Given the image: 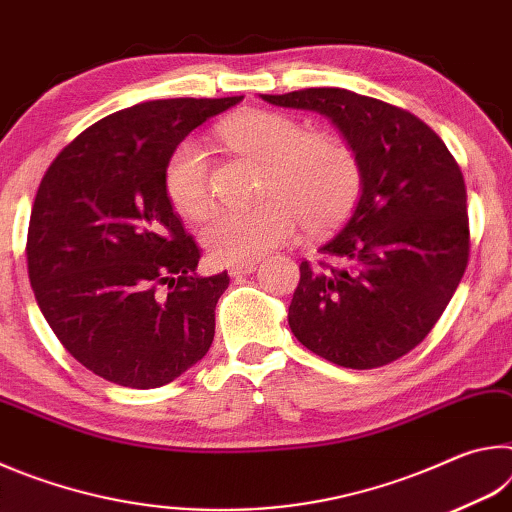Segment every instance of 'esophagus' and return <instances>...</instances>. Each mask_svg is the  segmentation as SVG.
Segmentation results:
<instances>
[{
  "label": "esophagus",
  "mask_w": 512,
  "mask_h": 512,
  "mask_svg": "<svg viewBox=\"0 0 512 512\" xmlns=\"http://www.w3.org/2000/svg\"><path fill=\"white\" fill-rule=\"evenodd\" d=\"M253 271H255V262H241V264H232V266L228 268V273H230L232 277L248 275V273H253Z\"/></svg>",
  "instance_id": "1"
}]
</instances>
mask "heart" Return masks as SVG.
<instances>
[{"mask_svg": "<svg viewBox=\"0 0 512 512\" xmlns=\"http://www.w3.org/2000/svg\"><path fill=\"white\" fill-rule=\"evenodd\" d=\"M232 149L264 162V203L214 212L201 230L219 264H241L287 244L300 221L311 232L345 219L361 194L357 155L339 137L305 133L296 119L273 110H244L216 128ZM164 192L185 219H201L210 205V167L201 142L176 144L164 164Z\"/></svg>", "mask_w": 512, "mask_h": 512, "instance_id": "heart-1", "label": "heart"}]
</instances>
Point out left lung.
I'll use <instances>...</instances> for the list:
<instances>
[{"label": "left lung", "mask_w": 512, "mask_h": 512, "mask_svg": "<svg viewBox=\"0 0 512 512\" xmlns=\"http://www.w3.org/2000/svg\"><path fill=\"white\" fill-rule=\"evenodd\" d=\"M262 99L332 119L363 176L352 216L318 250L323 262L300 264L291 332L352 370L404 357L443 316L470 259L461 167L422 119L391 103L341 88Z\"/></svg>", "instance_id": "8db88e82"}]
</instances>
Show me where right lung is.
Here are the masks:
<instances>
[{
  "label": "right lung",
  "mask_w": 512,
  "mask_h": 512,
  "mask_svg": "<svg viewBox=\"0 0 512 512\" xmlns=\"http://www.w3.org/2000/svg\"><path fill=\"white\" fill-rule=\"evenodd\" d=\"M239 101L117 110L42 176L27 235L33 293L63 348L112 384L164 386L210 350L230 277L196 275L201 248L164 192V164L196 126Z\"/></svg>",
  "instance_id": "obj_1"
}]
</instances>
